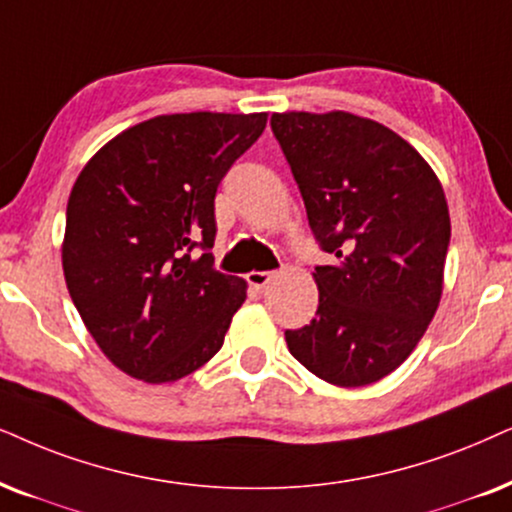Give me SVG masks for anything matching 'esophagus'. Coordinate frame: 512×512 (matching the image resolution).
Masks as SVG:
<instances>
[{
  "instance_id": "34e87169",
  "label": "esophagus",
  "mask_w": 512,
  "mask_h": 512,
  "mask_svg": "<svg viewBox=\"0 0 512 512\" xmlns=\"http://www.w3.org/2000/svg\"><path fill=\"white\" fill-rule=\"evenodd\" d=\"M247 280H249V284H251V287H254V289H265L272 280H275V272H268V270H251L249 275H247Z\"/></svg>"
}]
</instances>
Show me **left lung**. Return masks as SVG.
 I'll return each instance as SVG.
<instances>
[{
  "label": "left lung",
  "mask_w": 512,
  "mask_h": 512,
  "mask_svg": "<svg viewBox=\"0 0 512 512\" xmlns=\"http://www.w3.org/2000/svg\"><path fill=\"white\" fill-rule=\"evenodd\" d=\"M280 141L322 249L313 322L287 331L317 378L360 388L393 374L426 334L451 237L433 167L393 129L353 112H275Z\"/></svg>",
  "instance_id": "left-lung-1"
}]
</instances>
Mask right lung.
I'll list each match as a JSON object with an SVG mask.
<instances>
[{
	"mask_svg": "<svg viewBox=\"0 0 512 512\" xmlns=\"http://www.w3.org/2000/svg\"><path fill=\"white\" fill-rule=\"evenodd\" d=\"M265 122L268 112L157 115L117 134L79 171L65 214V284L84 327L126 376L171 383L221 350L247 282L214 270V197Z\"/></svg>",
	"mask_w": 512,
	"mask_h": 512,
	"instance_id": "1",
	"label": "right lung"
}]
</instances>
